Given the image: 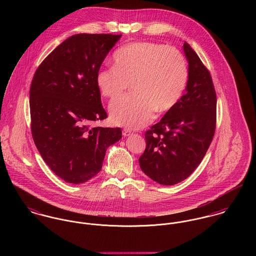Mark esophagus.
Segmentation results:
<instances>
[{"label":"esophagus","instance_id":"34e87169","mask_svg":"<svg viewBox=\"0 0 256 256\" xmlns=\"http://www.w3.org/2000/svg\"><path fill=\"white\" fill-rule=\"evenodd\" d=\"M132 134V132L130 131V130H128V129H123V131H122V135L124 136V137H128V136H130Z\"/></svg>","mask_w":256,"mask_h":256}]
</instances>
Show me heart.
<instances>
[{
	"label": "heart",
	"instance_id": "1",
	"mask_svg": "<svg viewBox=\"0 0 256 256\" xmlns=\"http://www.w3.org/2000/svg\"><path fill=\"white\" fill-rule=\"evenodd\" d=\"M188 68L182 54L174 47L140 41L125 45L113 54V67L96 74V86L102 96L114 100L132 84L134 94L120 98L110 106L115 125L139 129L154 117L156 110L166 112L182 96Z\"/></svg>",
	"mask_w": 256,
	"mask_h": 256
}]
</instances>
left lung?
Returning a JSON list of instances; mask_svg holds the SVG:
<instances>
[{
	"mask_svg": "<svg viewBox=\"0 0 256 256\" xmlns=\"http://www.w3.org/2000/svg\"><path fill=\"white\" fill-rule=\"evenodd\" d=\"M188 62L185 94L145 134L146 150L139 158L143 172L162 185L186 180L202 162L216 129L217 98L209 71L186 42Z\"/></svg>",
	"mask_w": 256,
	"mask_h": 256,
	"instance_id": "8db88e82",
	"label": "left lung"
}]
</instances>
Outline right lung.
<instances>
[{
    "mask_svg": "<svg viewBox=\"0 0 256 256\" xmlns=\"http://www.w3.org/2000/svg\"><path fill=\"white\" fill-rule=\"evenodd\" d=\"M121 34H80L67 38L34 74L30 106L32 133L51 170L80 184L96 176L108 146L122 138L120 128H90L108 114L96 74Z\"/></svg>",
    "mask_w": 256,
    "mask_h": 256,
    "instance_id": "right-lung-1",
    "label": "right lung"
}]
</instances>
